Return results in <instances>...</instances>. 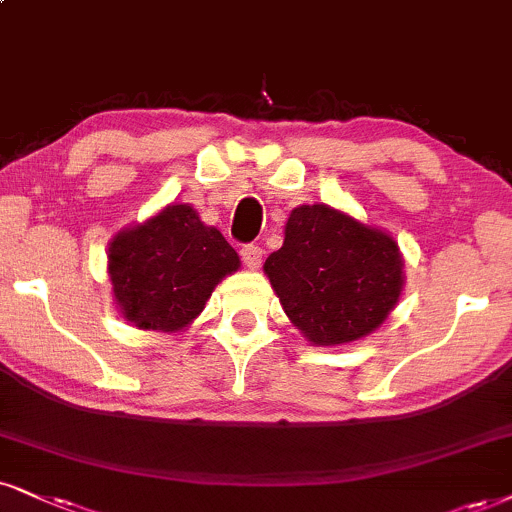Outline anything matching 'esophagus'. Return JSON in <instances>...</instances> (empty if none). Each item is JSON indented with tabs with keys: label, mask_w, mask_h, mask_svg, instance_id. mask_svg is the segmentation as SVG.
<instances>
[{
	"label": "esophagus",
	"mask_w": 512,
	"mask_h": 512,
	"mask_svg": "<svg viewBox=\"0 0 512 512\" xmlns=\"http://www.w3.org/2000/svg\"><path fill=\"white\" fill-rule=\"evenodd\" d=\"M239 254H242V261L246 263V268H258L261 266V258H263V249L258 244H244L242 246V251H239Z\"/></svg>",
	"instance_id": "34e87169"
}]
</instances>
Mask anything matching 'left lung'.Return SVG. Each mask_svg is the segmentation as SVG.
I'll return each instance as SVG.
<instances>
[{
  "mask_svg": "<svg viewBox=\"0 0 512 512\" xmlns=\"http://www.w3.org/2000/svg\"><path fill=\"white\" fill-rule=\"evenodd\" d=\"M263 270L292 325L318 346L349 344L377 330L403 289L394 237L327 204L289 213L285 242Z\"/></svg>",
  "mask_w": 512,
  "mask_h": 512,
  "instance_id": "8db88e82",
  "label": "left lung"
}]
</instances>
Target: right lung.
I'll return each mask as SVG.
<instances>
[{"instance_id":"right-lung-1","label":"right lung","mask_w":512,"mask_h":512,"mask_svg":"<svg viewBox=\"0 0 512 512\" xmlns=\"http://www.w3.org/2000/svg\"><path fill=\"white\" fill-rule=\"evenodd\" d=\"M237 268V251L189 204H170L109 244L113 299L140 330H185Z\"/></svg>"}]
</instances>
